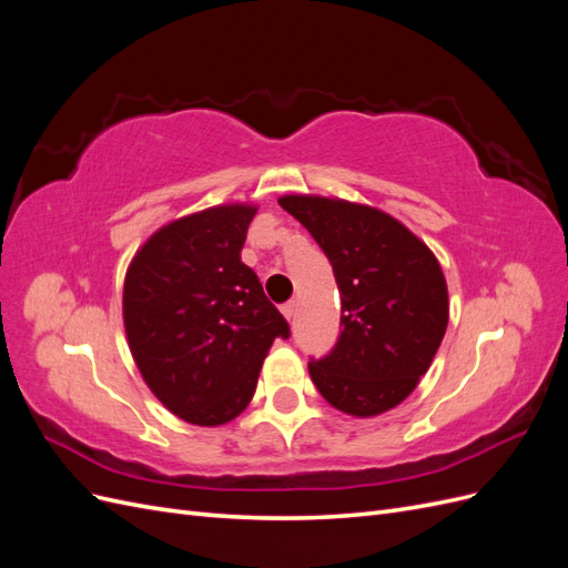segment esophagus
Instances as JSON below:
<instances>
[{"label": "esophagus", "mask_w": 568, "mask_h": 568, "mask_svg": "<svg viewBox=\"0 0 568 568\" xmlns=\"http://www.w3.org/2000/svg\"><path fill=\"white\" fill-rule=\"evenodd\" d=\"M282 313H284V317L291 322L296 317V301H288L284 307H282Z\"/></svg>", "instance_id": "esophagus-1"}]
</instances>
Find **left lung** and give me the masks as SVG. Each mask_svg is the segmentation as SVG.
Returning <instances> with one entry per match:
<instances>
[{"label": "left lung", "instance_id": "1", "mask_svg": "<svg viewBox=\"0 0 568 568\" xmlns=\"http://www.w3.org/2000/svg\"><path fill=\"white\" fill-rule=\"evenodd\" d=\"M280 205L329 257L341 291V334L311 359L332 407L374 417L400 405L432 367L448 329V284L422 239L372 205L288 194Z\"/></svg>", "mask_w": 568, "mask_h": 568}]
</instances>
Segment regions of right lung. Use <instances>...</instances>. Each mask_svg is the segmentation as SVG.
<instances>
[{
	"instance_id": "right-lung-1",
	"label": "right lung",
	"mask_w": 568,
	"mask_h": 568,
	"mask_svg": "<svg viewBox=\"0 0 568 568\" xmlns=\"http://www.w3.org/2000/svg\"><path fill=\"white\" fill-rule=\"evenodd\" d=\"M255 205L227 203L153 232L125 274L123 322L142 379L180 419L220 426L251 403L288 324L242 263Z\"/></svg>"
}]
</instances>
